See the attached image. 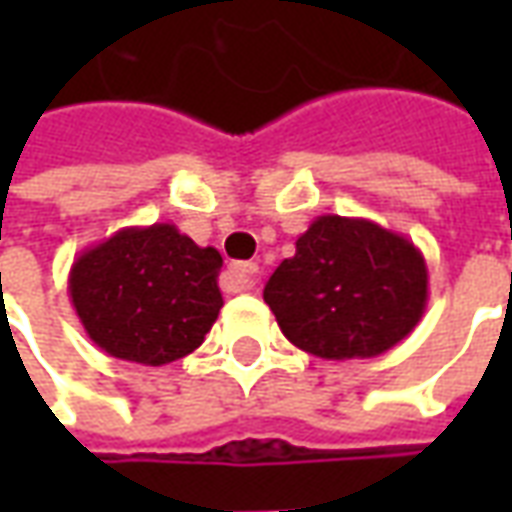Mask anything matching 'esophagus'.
<instances>
[{
	"mask_svg": "<svg viewBox=\"0 0 512 512\" xmlns=\"http://www.w3.org/2000/svg\"><path fill=\"white\" fill-rule=\"evenodd\" d=\"M227 288L230 290H252L257 285V266L255 263H233L227 268Z\"/></svg>",
	"mask_w": 512,
	"mask_h": 512,
	"instance_id": "1",
	"label": "esophagus"
}]
</instances>
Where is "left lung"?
I'll list each match as a JSON object with an SVG mask.
<instances>
[{
	"label": "left lung",
	"instance_id": "obj_1",
	"mask_svg": "<svg viewBox=\"0 0 512 512\" xmlns=\"http://www.w3.org/2000/svg\"><path fill=\"white\" fill-rule=\"evenodd\" d=\"M263 299L290 343L321 359H370L414 332L428 307V266L406 235L370 219L318 216Z\"/></svg>",
	"mask_w": 512,
	"mask_h": 512
}]
</instances>
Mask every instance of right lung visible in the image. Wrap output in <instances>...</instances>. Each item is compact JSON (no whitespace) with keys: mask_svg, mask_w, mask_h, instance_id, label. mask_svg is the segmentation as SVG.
Listing matches in <instances>:
<instances>
[{"mask_svg":"<svg viewBox=\"0 0 512 512\" xmlns=\"http://www.w3.org/2000/svg\"><path fill=\"white\" fill-rule=\"evenodd\" d=\"M222 255L175 224L123 227L73 260L71 304L101 351L161 367L200 348L222 310Z\"/></svg>","mask_w":512,"mask_h":512,"instance_id":"right-lung-1","label":"right lung"}]
</instances>
